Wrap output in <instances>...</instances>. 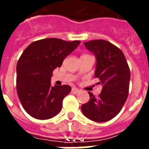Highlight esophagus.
Returning <instances> with one entry per match:
<instances>
[{
    "label": "esophagus",
    "instance_id": "1",
    "mask_svg": "<svg viewBox=\"0 0 149 149\" xmlns=\"http://www.w3.org/2000/svg\"><path fill=\"white\" fill-rule=\"evenodd\" d=\"M78 92H79L78 89H77V88H75V87H72V93H73V94H76V93H77Z\"/></svg>",
    "mask_w": 149,
    "mask_h": 149
}]
</instances>
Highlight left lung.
Listing matches in <instances>:
<instances>
[{"label":"left lung","mask_w":149,"mask_h":149,"mask_svg":"<svg viewBox=\"0 0 149 149\" xmlns=\"http://www.w3.org/2000/svg\"><path fill=\"white\" fill-rule=\"evenodd\" d=\"M84 45L95 55V77L100 80L102 89L98 98L89 92V101L81 106V110L91 120L107 122L119 113L127 100L130 68L123 52L110 42L91 40Z\"/></svg>","instance_id":"1"}]
</instances>
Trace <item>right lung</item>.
I'll return each mask as SVG.
<instances>
[{
	"label": "right lung",
	"mask_w": 149,
	"mask_h": 149,
	"mask_svg": "<svg viewBox=\"0 0 149 149\" xmlns=\"http://www.w3.org/2000/svg\"><path fill=\"white\" fill-rule=\"evenodd\" d=\"M81 43L56 38L35 41L23 51L16 66V89L22 107L37 119H51L61 110L71 86H51L52 72Z\"/></svg>",
	"instance_id": "obj_1"
}]
</instances>
